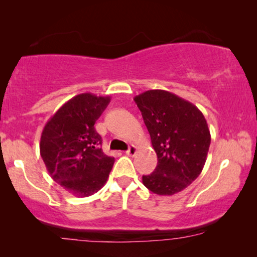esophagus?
I'll list each match as a JSON object with an SVG mask.
<instances>
[{"instance_id": "obj_1", "label": "esophagus", "mask_w": 257, "mask_h": 257, "mask_svg": "<svg viewBox=\"0 0 257 257\" xmlns=\"http://www.w3.org/2000/svg\"><path fill=\"white\" fill-rule=\"evenodd\" d=\"M136 153H137V147L135 145H131L128 147V150L126 151V154H127V156H130V157L135 156Z\"/></svg>"}]
</instances>
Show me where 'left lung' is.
<instances>
[{"label": "left lung", "instance_id": "1", "mask_svg": "<svg viewBox=\"0 0 257 257\" xmlns=\"http://www.w3.org/2000/svg\"><path fill=\"white\" fill-rule=\"evenodd\" d=\"M151 136L158 165L143 175L145 187L158 195H173L192 184L205 166L210 132L202 112L165 90L135 97Z\"/></svg>", "mask_w": 257, "mask_h": 257}]
</instances>
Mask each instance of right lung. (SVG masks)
I'll return each instance as SVG.
<instances>
[{"mask_svg":"<svg viewBox=\"0 0 257 257\" xmlns=\"http://www.w3.org/2000/svg\"><path fill=\"white\" fill-rule=\"evenodd\" d=\"M110 97L77 94L49 119L41 136L40 152L50 177L77 198L97 193L106 182L114 158L101 150L94 124Z\"/></svg>","mask_w":257,"mask_h":257,"instance_id":"1","label":"right lung"}]
</instances>
